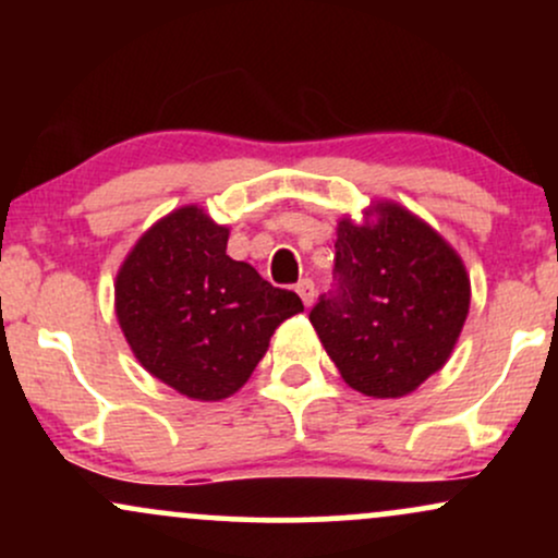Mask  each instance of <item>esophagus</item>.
<instances>
[{"label":"esophagus","instance_id":"obj_1","mask_svg":"<svg viewBox=\"0 0 558 558\" xmlns=\"http://www.w3.org/2000/svg\"><path fill=\"white\" fill-rule=\"evenodd\" d=\"M296 293L301 296V301H304V306L315 304V296H317L315 280H312V278H301L299 283H296Z\"/></svg>","mask_w":558,"mask_h":558}]
</instances>
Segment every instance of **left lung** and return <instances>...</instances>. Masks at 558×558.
<instances>
[{"label":"left lung","instance_id":"obj_1","mask_svg":"<svg viewBox=\"0 0 558 558\" xmlns=\"http://www.w3.org/2000/svg\"><path fill=\"white\" fill-rule=\"evenodd\" d=\"M336 239V291L310 323L338 373L373 399H401L451 356L470 312L464 262L438 230L396 202L362 222L343 217Z\"/></svg>","mask_w":558,"mask_h":558}]
</instances>
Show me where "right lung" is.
Returning a JSON list of instances; mask_svg holds the SVG:
<instances>
[{"label": "right lung", "mask_w": 558, "mask_h": 558, "mask_svg": "<svg viewBox=\"0 0 558 558\" xmlns=\"http://www.w3.org/2000/svg\"><path fill=\"white\" fill-rule=\"evenodd\" d=\"M230 230L196 204L146 230L114 280V315L141 367L194 401H220L248 380L275 328L304 312L226 254Z\"/></svg>", "instance_id": "right-lung-1"}]
</instances>
